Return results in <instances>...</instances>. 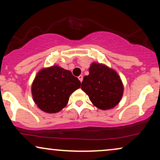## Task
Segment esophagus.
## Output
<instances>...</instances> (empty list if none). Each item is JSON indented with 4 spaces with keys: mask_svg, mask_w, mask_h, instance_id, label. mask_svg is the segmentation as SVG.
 Segmentation results:
<instances>
[{
    "mask_svg": "<svg viewBox=\"0 0 160 160\" xmlns=\"http://www.w3.org/2000/svg\"><path fill=\"white\" fill-rule=\"evenodd\" d=\"M78 79H79V80H80V81L82 82V79H83V78H82V75H80V76L78 77Z\"/></svg>",
    "mask_w": 160,
    "mask_h": 160,
    "instance_id": "34e87169",
    "label": "esophagus"
}]
</instances>
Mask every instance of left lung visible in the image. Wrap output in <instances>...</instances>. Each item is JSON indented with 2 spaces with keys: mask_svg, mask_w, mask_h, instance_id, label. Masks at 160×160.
Returning a JSON list of instances; mask_svg holds the SVG:
<instances>
[{
  "mask_svg": "<svg viewBox=\"0 0 160 160\" xmlns=\"http://www.w3.org/2000/svg\"><path fill=\"white\" fill-rule=\"evenodd\" d=\"M89 74L83 78L81 88L92 103L103 110L114 108L123 96V82L114 69L98 62H92Z\"/></svg>",
  "mask_w": 160,
  "mask_h": 160,
  "instance_id": "8db88e82",
  "label": "left lung"
}]
</instances>
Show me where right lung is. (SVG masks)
I'll return each instance as SVG.
<instances>
[{
	"label": "right lung",
	"mask_w": 160,
	"mask_h": 160,
	"mask_svg": "<svg viewBox=\"0 0 160 160\" xmlns=\"http://www.w3.org/2000/svg\"><path fill=\"white\" fill-rule=\"evenodd\" d=\"M80 80L59 65L43 68L32 83V99L41 110L57 113L68 103L69 97L80 87Z\"/></svg>",
	"instance_id": "add662e5"
}]
</instances>
